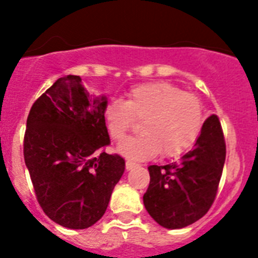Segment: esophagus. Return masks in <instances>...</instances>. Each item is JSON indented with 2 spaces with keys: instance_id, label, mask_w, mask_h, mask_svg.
<instances>
[{
  "instance_id": "1",
  "label": "esophagus",
  "mask_w": 258,
  "mask_h": 258,
  "mask_svg": "<svg viewBox=\"0 0 258 258\" xmlns=\"http://www.w3.org/2000/svg\"><path fill=\"white\" fill-rule=\"evenodd\" d=\"M137 164L136 163H133V161H131V160H126V163H125V166H126V170H131V169H133L134 166H136Z\"/></svg>"
}]
</instances>
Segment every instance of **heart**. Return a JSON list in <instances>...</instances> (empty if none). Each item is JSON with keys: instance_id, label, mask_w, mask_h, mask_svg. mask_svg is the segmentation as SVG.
Wrapping results in <instances>:
<instances>
[{"instance_id": "1", "label": "heart", "mask_w": 258, "mask_h": 258, "mask_svg": "<svg viewBox=\"0 0 258 258\" xmlns=\"http://www.w3.org/2000/svg\"><path fill=\"white\" fill-rule=\"evenodd\" d=\"M142 134L122 141L120 154L146 160L160 151L163 156H178L199 140L204 124L199 98L169 83L141 84L129 90L125 102H109L104 121L113 141L124 140L134 121H141Z\"/></svg>"}]
</instances>
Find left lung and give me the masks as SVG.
Instances as JSON below:
<instances>
[{
  "label": "left lung",
  "mask_w": 258,
  "mask_h": 258,
  "mask_svg": "<svg viewBox=\"0 0 258 258\" xmlns=\"http://www.w3.org/2000/svg\"><path fill=\"white\" fill-rule=\"evenodd\" d=\"M225 159L221 122L217 115H211L194 149L181 160L149 166L143 204L150 216L166 229H182L200 220L216 199Z\"/></svg>",
  "instance_id": "1"
}]
</instances>
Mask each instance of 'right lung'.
<instances>
[{
	"instance_id": "1",
	"label": "right lung",
	"mask_w": 258,
	"mask_h": 258,
	"mask_svg": "<svg viewBox=\"0 0 258 258\" xmlns=\"http://www.w3.org/2000/svg\"><path fill=\"white\" fill-rule=\"evenodd\" d=\"M106 106V97L89 95L80 76L68 75L29 111L24 161L38 204L60 226L81 230L101 220L124 173V159L104 152Z\"/></svg>"
}]
</instances>
